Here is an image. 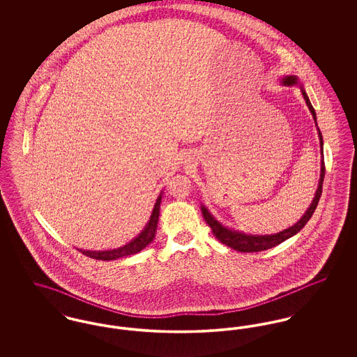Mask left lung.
<instances>
[{"instance_id": "1", "label": "left lung", "mask_w": 357, "mask_h": 357, "mask_svg": "<svg viewBox=\"0 0 357 357\" xmlns=\"http://www.w3.org/2000/svg\"><path fill=\"white\" fill-rule=\"evenodd\" d=\"M281 85H285V86H293V85H297L300 89H301V93L305 99L306 105L314 119V123L317 126V118H316V111L312 105V102L309 100L307 95H306L305 88L304 85L301 84V82L298 80L297 76H285L281 79ZM317 132H319V139H320V153H321V170H320V181H319V186L317 190L314 192V198L312 201L310 206L307 207V210L305 211V214L296 222L293 226H290L288 229L280 231V233H275V234H265V236H253V234H245L242 231H238L234 229H229L226 226H223L221 222L217 221L215 217L208 211V208L202 204L201 206V210H202V214H204V221L207 222V225L211 227V231L213 234L215 236V238L225 243L226 246L237 250V252H242V253H253V252H262V250H268V249H272L274 246L282 243L284 241H287L290 237L296 236L304 226L306 225V222L309 221L319 204L320 201V197H321V192H323V182L324 176H325V166H324V142L323 135L317 127Z\"/></svg>"}]
</instances>
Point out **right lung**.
Returning <instances> with one entry per match:
<instances>
[{
  "label": "right lung",
  "instance_id": "add662e5",
  "mask_svg": "<svg viewBox=\"0 0 357 357\" xmlns=\"http://www.w3.org/2000/svg\"><path fill=\"white\" fill-rule=\"evenodd\" d=\"M162 194H163V191L159 194L156 202L153 204L151 217L147 222V225L144 226V229L139 233V236H136L134 239H131L128 243H126L124 246H120L118 249H109V250H83V249H79V250L86 257H91L93 259H102V261L118 259L121 257L136 255L140 250H143L147 245H150L153 242V238H155V231H156V226H158V221H159V210H160V202H162Z\"/></svg>",
  "mask_w": 357,
  "mask_h": 357
}]
</instances>
